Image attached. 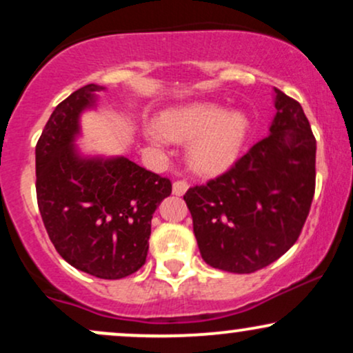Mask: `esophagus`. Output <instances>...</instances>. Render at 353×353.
Wrapping results in <instances>:
<instances>
[{
  "mask_svg": "<svg viewBox=\"0 0 353 353\" xmlns=\"http://www.w3.org/2000/svg\"><path fill=\"white\" fill-rule=\"evenodd\" d=\"M188 188H189L188 181L179 179V181H176V182H174V184H172V192L176 194V196H182V194H184L185 190H188Z\"/></svg>",
  "mask_w": 353,
  "mask_h": 353,
  "instance_id": "obj_1",
  "label": "esophagus"
}]
</instances>
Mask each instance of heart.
Returning a JSON list of instances; mask_svg holds the SVG:
<instances>
[{
	"label": "heart",
	"mask_w": 353,
	"mask_h": 353,
	"mask_svg": "<svg viewBox=\"0 0 353 353\" xmlns=\"http://www.w3.org/2000/svg\"><path fill=\"white\" fill-rule=\"evenodd\" d=\"M247 131L249 123L242 112L224 111L212 103H192L164 112L161 125H148L145 134L157 148H165L171 139H190V168L201 174H217L237 159Z\"/></svg>",
	"instance_id": "obj_1"
}]
</instances>
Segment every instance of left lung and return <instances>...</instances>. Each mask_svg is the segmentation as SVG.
<instances>
[{
	"mask_svg": "<svg viewBox=\"0 0 353 353\" xmlns=\"http://www.w3.org/2000/svg\"><path fill=\"white\" fill-rule=\"evenodd\" d=\"M269 136L224 174L184 194L202 259L250 274L297 242L315 192L317 143L297 101L275 88Z\"/></svg>",
	"mask_w": 353,
	"mask_h": 353,
	"instance_id": "8db88e82",
	"label": "left lung"
}]
</instances>
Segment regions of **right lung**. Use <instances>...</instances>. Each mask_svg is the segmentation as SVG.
<instances>
[{"label": "right lung", "instance_id": "obj_1", "mask_svg": "<svg viewBox=\"0 0 353 353\" xmlns=\"http://www.w3.org/2000/svg\"><path fill=\"white\" fill-rule=\"evenodd\" d=\"M99 89L86 84L52 111L36 144V197L61 257L89 275L114 281L144 265L152 214L172 184L125 157L79 156L72 144L79 114L94 106Z\"/></svg>", "mask_w": 353, "mask_h": 353}]
</instances>
